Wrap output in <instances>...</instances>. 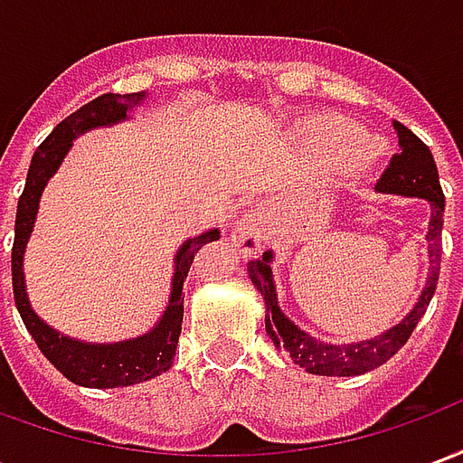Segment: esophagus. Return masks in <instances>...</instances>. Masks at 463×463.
<instances>
[{"instance_id":"34e87169","label":"esophagus","mask_w":463,"mask_h":463,"mask_svg":"<svg viewBox=\"0 0 463 463\" xmlns=\"http://www.w3.org/2000/svg\"><path fill=\"white\" fill-rule=\"evenodd\" d=\"M268 241H270V225H268V218L258 211L245 213L232 228V242L241 248L245 258L260 252Z\"/></svg>"}]
</instances>
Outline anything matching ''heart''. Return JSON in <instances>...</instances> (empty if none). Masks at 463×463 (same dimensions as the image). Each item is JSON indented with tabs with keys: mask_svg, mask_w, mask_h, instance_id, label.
I'll list each match as a JSON object with an SVG mask.
<instances>
[{
	"mask_svg": "<svg viewBox=\"0 0 463 463\" xmlns=\"http://www.w3.org/2000/svg\"><path fill=\"white\" fill-rule=\"evenodd\" d=\"M322 141L325 143H335V146H359L362 143V136L354 131H349V128H325L322 133ZM374 158V146H364L357 156V165L359 168H364L367 163H372Z\"/></svg>",
	"mask_w": 463,
	"mask_h": 463,
	"instance_id": "b5f03b06",
	"label": "heart"
}]
</instances>
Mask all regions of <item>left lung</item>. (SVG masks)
<instances>
[{
	"label": "left lung",
	"instance_id": "1",
	"mask_svg": "<svg viewBox=\"0 0 463 463\" xmlns=\"http://www.w3.org/2000/svg\"><path fill=\"white\" fill-rule=\"evenodd\" d=\"M394 131L399 138V153L392 158L384 175L379 178L377 193L384 195H404V198H421L429 203L427 242H429V278L424 290L414 302V307L402 320L389 327L377 337L362 342H347V345H332L312 337L300 330L295 322L280 310L275 278H272V258L275 252H262L260 260L248 262V278L258 288L265 302V332L270 335L272 345L285 349L295 364H300L310 374L322 377H357L369 369H377L389 357H394L404 347L409 335L414 332L417 322L424 317L431 295L437 290L439 265H441V225H444V193L439 185V173L434 156L424 141H419L407 126L394 121Z\"/></svg>",
	"mask_w": 463,
	"mask_h": 463
}]
</instances>
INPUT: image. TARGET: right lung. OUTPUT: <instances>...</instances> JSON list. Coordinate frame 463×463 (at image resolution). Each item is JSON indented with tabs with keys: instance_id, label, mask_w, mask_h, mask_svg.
Masks as SVG:
<instances>
[{
	"instance_id": "add662e5",
	"label": "right lung",
	"mask_w": 463,
	"mask_h": 463,
	"mask_svg": "<svg viewBox=\"0 0 463 463\" xmlns=\"http://www.w3.org/2000/svg\"><path fill=\"white\" fill-rule=\"evenodd\" d=\"M146 99H148V91L104 94L81 106L69 118H64L54 131L46 136L44 143L32 156L24 193L19 195V205H16L14 248H12V288H14L16 310L22 315L29 335L34 337V342L42 349V354L69 382H74L79 387H131V384L148 382V379L158 377V374L171 369L175 347H178V337H181L183 280L188 278L195 252L201 250L203 245L221 238L218 228H211V231L201 232V235L188 238L183 242L178 252H175V258H173L171 298H168L165 310H163V315L151 330L146 335H138V337H131V340L84 342L76 340V337H66L59 330H54L52 325H46L32 307L29 295H26L24 252L26 242L34 232L39 201H42L46 183L59 171L66 153L71 151V146L81 133L128 121L131 111L146 104Z\"/></svg>"
}]
</instances>
